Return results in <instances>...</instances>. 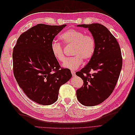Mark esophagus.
Wrapping results in <instances>:
<instances>
[{"mask_svg":"<svg viewBox=\"0 0 135 135\" xmlns=\"http://www.w3.org/2000/svg\"><path fill=\"white\" fill-rule=\"evenodd\" d=\"M71 74H72V75H73V76H75V75H76V73H75V71H71Z\"/></svg>","mask_w":135,"mask_h":135,"instance_id":"34e87169","label":"esophagus"}]
</instances>
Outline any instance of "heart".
Segmentation results:
<instances>
[{"label": "heart", "instance_id": "obj_1", "mask_svg": "<svg viewBox=\"0 0 135 135\" xmlns=\"http://www.w3.org/2000/svg\"><path fill=\"white\" fill-rule=\"evenodd\" d=\"M60 39L63 44L73 46V57H68L64 61L62 66L76 70L82 62L83 59L88 60L93 57L96 48V42L93 36L85 35L82 31L74 29L68 30L60 36ZM51 51L55 58L59 61L65 59L64 48L60 42L53 41L51 44Z\"/></svg>", "mask_w": 135, "mask_h": 135}]
</instances>
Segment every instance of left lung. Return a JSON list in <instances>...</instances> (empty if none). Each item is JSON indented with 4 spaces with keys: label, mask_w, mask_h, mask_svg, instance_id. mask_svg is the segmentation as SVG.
Returning a JSON list of instances; mask_svg holds the SVG:
<instances>
[{
    "label": "left lung",
    "mask_w": 135,
    "mask_h": 135,
    "mask_svg": "<svg viewBox=\"0 0 135 135\" xmlns=\"http://www.w3.org/2000/svg\"><path fill=\"white\" fill-rule=\"evenodd\" d=\"M77 26L88 28L96 42L93 57L76 73L84 85L77 89V98L83 105H97L109 97L117 85L123 65L120 47L116 38L103 25L96 23ZM91 71L94 73L91 74Z\"/></svg>",
    "instance_id": "obj_1"
}]
</instances>
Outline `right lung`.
<instances>
[{"label":"right lung","instance_id":"obj_1","mask_svg":"<svg viewBox=\"0 0 135 135\" xmlns=\"http://www.w3.org/2000/svg\"><path fill=\"white\" fill-rule=\"evenodd\" d=\"M66 25L38 24L18 37L12 52L13 72L18 86L37 103L49 105L58 97L61 85L71 78L51 51L55 37Z\"/></svg>","mask_w":135,"mask_h":135}]
</instances>
